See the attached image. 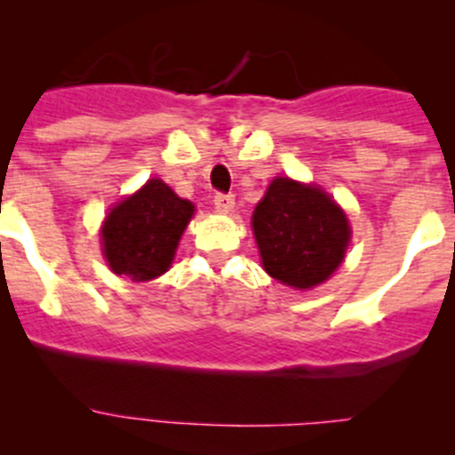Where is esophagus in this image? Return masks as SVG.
I'll return each mask as SVG.
<instances>
[{"mask_svg":"<svg viewBox=\"0 0 455 455\" xmlns=\"http://www.w3.org/2000/svg\"><path fill=\"white\" fill-rule=\"evenodd\" d=\"M215 209L222 211V213H228V211H233V206H235V196L233 194H218L213 200Z\"/></svg>","mask_w":455,"mask_h":455,"instance_id":"obj_1","label":"esophagus"}]
</instances>
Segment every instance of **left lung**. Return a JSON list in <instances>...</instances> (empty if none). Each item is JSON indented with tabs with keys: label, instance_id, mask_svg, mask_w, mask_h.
Returning a JSON list of instances; mask_svg holds the SVG:
<instances>
[{
	"label": "left lung",
	"instance_id": "obj_1",
	"mask_svg": "<svg viewBox=\"0 0 455 455\" xmlns=\"http://www.w3.org/2000/svg\"><path fill=\"white\" fill-rule=\"evenodd\" d=\"M261 264L292 288H313L341 264L350 224L328 194L291 178H275L253 213Z\"/></svg>",
	"mask_w": 455,
	"mask_h": 455
}]
</instances>
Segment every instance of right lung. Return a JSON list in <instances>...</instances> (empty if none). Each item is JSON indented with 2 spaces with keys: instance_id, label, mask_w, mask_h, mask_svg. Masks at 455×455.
Segmentation results:
<instances>
[{
  "instance_id": "1",
  "label": "right lung",
  "mask_w": 455,
  "mask_h": 455,
  "mask_svg": "<svg viewBox=\"0 0 455 455\" xmlns=\"http://www.w3.org/2000/svg\"><path fill=\"white\" fill-rule=\"evenodd\" d=\"M191 215L189 200L178 198L163 180H149L105 218L100 237L109 268L134 282L163 275Z\"/></svg>"
}]
</instances>
